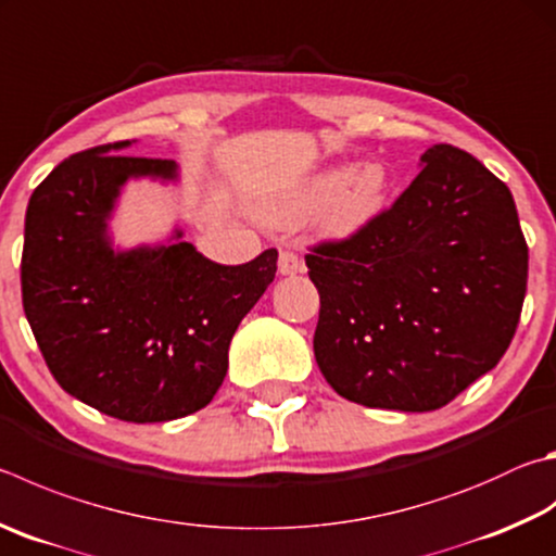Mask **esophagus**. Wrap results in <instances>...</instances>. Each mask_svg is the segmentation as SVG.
<instances>
[{
	"label": "esophagus",
	"mask_w": 556,
	"mask_h": 556,
	"mask_svg": "<svg viewBox=\"0 0 556 556\" xmlns=\"http://www.w3.org/2000/svg\"><path fill=\"white\" fill-rule=\"evenodd\" d=\"M279 271L281 275H299V271H304V260H301L296 252L281 250L279 252Z\"/></svg>",
	"instance_id": "obj_1"
}]
</instances>
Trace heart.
<instances>
[{"label": "heart", "instance_id": "heart-1", "mask_svg": "<svg viewBox=\"0 0 556 556\" xmlns=\"http://www.w3.org/2000/svg\"><path fill=\"white\" fill-rule=\"evenodd\" d=\"M389 177L379 163H362L350 169H330L308 179L267 208L271 224H299L318 214L330 233H352L377 216L387 199Z\"/></svg>", "mask_w": 556, "mask_h": 556}]
</instances>
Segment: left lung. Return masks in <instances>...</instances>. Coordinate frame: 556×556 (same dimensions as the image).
<instances>
[{
  "instance_id": "obj_1",
  "label": "left lung",
  "mask_w": 556,
  "mask_h": 556,
  "mask_svg": "<svg viewBox=\"0 0 556 556\" xmlns=\"http://www.w3.org/2000/svg\"><path fill=\"white\" fill-rule=\"evenodd\" d=\"M408 189L350 238L308 250L313 352L342 399L422 413L498 365L516 336L528 243L510 189L432 146Z\"/></svg>"
}]
</instances>
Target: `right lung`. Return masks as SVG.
Here are the masks:
<instances>
[{
  "instance_id": "obj_1",
  "label": "right lung",
  "mask_w": 556,
  "mask_h": 556,
  "mask_svg": "<svg viewBox=\"0 0 556 556\" xmlns=\"http://www.w3.org/2000/svg\"><path fill=\"white\" fill-rule=\"evenodd\" d=\"M128 140L63 160L28 199L22 299L50 375L126 422L185 418L211 403L240 320L277 271L269 248L218 265L185 243L118 252L106 224L130 177L175 179V160L118 155Z\"/></svg>"
}]
</instances>
